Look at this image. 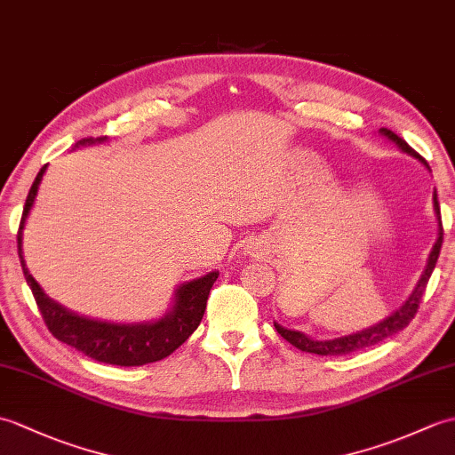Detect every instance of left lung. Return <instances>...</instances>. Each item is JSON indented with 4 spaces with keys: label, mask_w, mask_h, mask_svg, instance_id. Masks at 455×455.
<instances>
[{
    "label": "left lung",
    "mask_w": 455,
    "mask_h": 455,
    "mask_svg": "<svg viewBox=\"0 0 455 455\" xmlns=\"http://www.w3.org/2000/svg\"><path fill=\"white\" fill-rule=\"evenodd\" d=\"M379 132L383 134L385 139H389L391 142L397 144V147L403 152H407L409 156L420 160L422 164H427V162H424V158H420L419 154L414 152L409 147V144L399 137V134H395L389 129H379ZM434 211H436V217H438V240H436V244L432 246V252L428 256V264H427V267H424V272L419 279L417 287L412 289V293L409 295L407 301H404L393 315H389L387 318H383L381 323H377L370 328H363V331H357L354 334L340 336V338H332V340H315V338H308L303 332L291 331V328H285L282 324L274 323L275 331L282 334L289 344H293L301 352L318 354V355H344V354H352V352H357V350H363V347L379 344V342L385 340V338L397 334L399 331H403V328H407L409 323L414 318V315H417V311H419L422 295H424V291H427L428 279L434 272V267H436L440 248H442V240H443V228H442V217H440V205H438L436 191H434Z\"/></svg>",
    "instance_id": "obj_1"
}]
</instances>
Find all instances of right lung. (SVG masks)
I'll return each mask as SVG.
<instances>
[{
  "instance_id": "add662e5",
  "label": "right lung",
  "mask_w": 455,
  "mask_h": 455,
  "mask_svg": "<svg viewBox=\"0 0 455 455\" xmlns=\"http://www.w3.org/2000/svg\"><path fill=\"white\" fill-rule=\"evenodd\" d=\"M103 140L105 139H82L76 147ZM44 170L46 166H43L41 172L36 173L33 186L28 189L21 225H19L17 233V248L25 279L28 287H31L36 307L43 315V321L48 326V331L52 332L56 340L76 347V350L92 357V360L111 365H144L164 360V357H168L172 352H176L178 347L196 332L203 315H205L209 291L212 283L217 282L219 272H211L207 275L193 279V282L180 285L176 289V297H173V305L170 311L162 318H158V321L152 323L115 324L95 321V318L80 316L68 311V308L52 301V299L43 291L41 285L35 282V277L28 274L23 259L21 244L25 220L28 217V212H31L38 191V183L43 180Z\"/></svg>"
}]
</instances>
